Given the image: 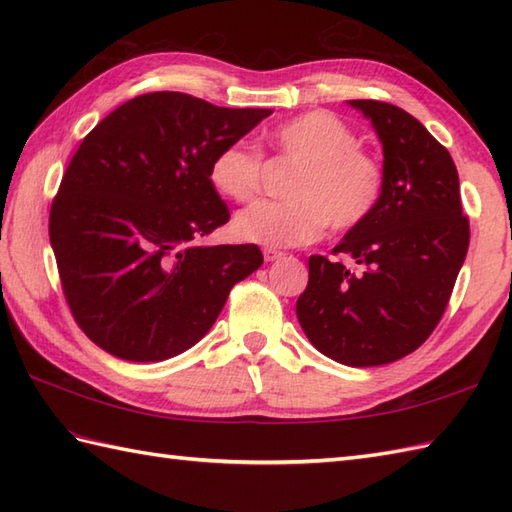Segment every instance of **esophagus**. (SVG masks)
Here are the masks:
<instances>
[{"instance_id":"esophagus-1","label":"esophagus","mask_w":512,"mask_h":512,"mask_svg":"<svg viewBox=\"0 0 512 512\" xmlns=\"http://www.w3.org/2000/svg\"><path fill=\"white\" fill-rule=\"evenodd\" d=\"M281 257H284V253H281V250H275V248H266L264 250L266 262H275V259H281Z\"/></svg>"}]
</instances>
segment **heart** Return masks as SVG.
Listing matches in <instances>:
<instances>
[{
	"label": "heart",
	"instance_id": "heart-1",
	"mask_svg": "<svg viewBox=\"0 0 512 512\" xmlns=\"http://www.w3.org/2000/svg\"><path fill=\"white\" fill-rule=\"evenodd\" d=\"M268 140L301 167L288 184V202H253L235 215L237 239L266 248L303 246L319 239L328 224L350 231L374 213L385 189L383 162L358 147L354 129L339 116L299 114L277 125ZM209 180L224 198L246 202L259 189L262 156L244 140L228 143L213 156Z\"/></svg>",
	"mask_w": 512,
	"mask_h": 512
}]
</instances>
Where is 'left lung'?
Instances as JSON below:
<instances>
[{"instance_id": "1", "label": "left lung", "mask_w": 512, "mask_h": 512, "mask_svg": "<svg viewBox=\"0 0 512 512\" xmlns=\"http://www.w3.org/2000/svg\"><path fill=\"white\" fill-rule=\"evenodd\" d=\"M383 145L385 189L374 213L350 228L334 255H312L297 299L308 341L350 367L394 363L429 339L469 250L453 158L427 127L396 105L347 101Z\"/></svg>"}]
</instances>
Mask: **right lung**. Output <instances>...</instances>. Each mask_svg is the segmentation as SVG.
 <instances>
[{"instance_id":"obj_1","label":"right lung","mask_w":512,"mask_h":512,"mask_svg":"<svg viewBox=\"0 0 512 512\" xmlns=\"http://www.w3.org/2000/svg\"><path fill=\"white\" fill-rule=\"evenodd\" d=\"M270 114L151 92L83 138L52 202L50 244L76 323L105 352L136 363L182 354L264 264L255 244L198 239L231 217L209 180L213 156Z\"/></svg>"}]
</instances>
